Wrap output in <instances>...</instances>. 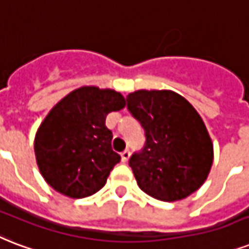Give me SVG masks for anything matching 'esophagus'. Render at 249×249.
I'll return each instance as SVG.
<instances>
[{
  "label": "esophagus",
  "instance_id": "34e87169",
  "mask_svg": "<svg viewBox=\"0 0 249 249\" xmlns=\"http://www.w3.org/2000/svg\"><path fill=\"white\" fill-rule=\"evenodd\" d=\"M130 151L128 149H126V151H123L122 153H121V159H122V162H127L128 161V159H130Z\"/></svg>",
  "mask_w": 249,
  "mask_h": 249
}]
</instances>
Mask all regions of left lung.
Returning <instances> with one entry per match:
<instances>
[{
	"label": "left lung",
	"mask_w": 249,
	"mask_h": 249,
	"mask_svg": "<svg viewBox=\"0 0 249 249\" xmlns=\"http://www.w3.org/2000/svg\"><path fill=\"white\" fill-rule=\"evenodd\" d=\"M127 109L145 132V144L130 166L138 186L161 201H177L203 186L213 163V144L203 119L173 90L140 89Z\"/></svg>",
	"instance_id": "1"
}]
</instances>
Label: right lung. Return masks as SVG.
<instances>
[{
	"mask_svg": "<svg viewBox=\"0 0 249 249\" xmlns=\"http://www.w3.org/2000/svg\"><path fill=\"white\" fill-rule=\"evenodd\" d=\"M124 105L119 92L82 87L49 111L35 138L38 170L49 186L72 198L90 196L105 186L121 161L111 149L113 134L105 119Z\"/></svg>",
	"mask_w": 249,
	"mask_h": 249,
	"instance_id": "add662e5",
	"label": "right lung"
}]
</instances>
